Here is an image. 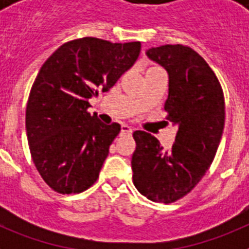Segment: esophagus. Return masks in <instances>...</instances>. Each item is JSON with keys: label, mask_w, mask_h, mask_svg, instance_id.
I'll return each mask as SVG.
<instances>
[{"label": "esophagus", "mask_w": 249, "mask_h": 249, "mask_svg": "<svg viewBox=\"0 0 249 249\" xmlns=\"http://www.w3.org/2000/svg\"><path fill=\"white\" fill-rule=\"evenodd\" d=\"M132 128L128 126V124H122L121 126V136L122 135H131Z\"/></svg>", "instance_id": "esophagus-1"}]
</instances>
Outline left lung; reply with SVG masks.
<instances>
[{
	"mask_svg": "<svg viewBox=\"0 0 249 249\" xmlns=\"http://www.w3.org/2000/svg\"><path fill=\"white\" fill-rule=\"evenodd\" d=\"M146 54L168 73L164 111L178 131L169 149L147 132L133 133L132 178L141 195L172 203L190 193L212 163L223 133V91L212 68L191 47L164 45Z\"/></svg>",
	"mask_w": 249,
	"mask_h": 249,
	"instance_id": "left-lung-1",
	"label": "left lung"
}]
</instances>
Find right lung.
I'll use <instances>...</instances> for the list:
<instances>
[{
  "label": "right lung",
  "instance_id": "obj_1",
  "mask_svg": "<svg viewBox=\"0 0 249 249\" xmlns=\"http://www.w3.org/2000/svg\"><path fill=\"white\" fill-rule=\"evenodd\" d=\"M140 51V42L83 37L63 43L41 67L28 97L26 132L35 166L53 191L74 195L97 181L121 126L91 116L89 100L113 87Z\"/></svg>",
  "mask_w": 249,
  "mask_h": 249
}]
</instances>
